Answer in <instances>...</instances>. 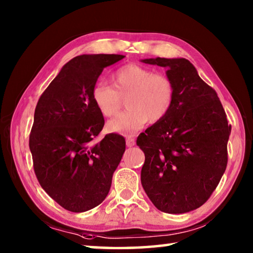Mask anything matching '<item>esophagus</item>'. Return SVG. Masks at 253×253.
Here are the masks:
<instances>
[{
	"instance_id": "34e87169",
	"label": "esophagus",
	"mask_w": 253,
	"mask_h": 253,
	"mask_svg": "<svg viewBox=\"0 0 253 253\" xmlns=\"http://www.w3.org/2000/svg\"><path fill=\"white\" fill-rule=\"evenodd\" d=\"M126 145L128 147H131L135 145V138L133 137V136H128L127 139H126Z\"/></svg>"
}]
</instances>
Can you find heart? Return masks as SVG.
<instances>
[{"label": "heart", "instance_id": "obj_1", "mask_svg": "<svg viewBox=\"0 0 253 253\" xmlns=\"http://www.w3.org/2000/svg\"><path fill=\"white\" fill-rule=\"evenodd\" d=\"M112 85L99 80L92 86L91 98L98 111L112 117L119 111L123 98L128 109L107 124V129L124 135L134 134L151 119L156 123L169 114L174 103L172 79L137 64H128L111 75Z\"/></svg>", "mask_w": 253, "mask_h": 253}]
</instances>
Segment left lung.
<instances>
[{"label":"left lung","instance_id":"8db88e82","mask_svg":"<svg viewBox=\"0 0 253 253\" xmlns=\"http://www.w3.org/2000/svg\"><path fill=\"white\" fill-rule=\"evenodd\" d=\"M142 62L168 67L175 86L169 114L137 137L145 154L142 186L158 210L187 213L207 202L225 172L231 125L216 91L188 59Z\"/></svg>","mask_w":253,"mask_h":253}]
</instances>
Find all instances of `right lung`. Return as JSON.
<instances>
[{"label": "right lung", "mask_w": 253, "mask_h": 253, "mask_svg": "<svg viewBox=\"0 0 253 253\" xmlns=\"http://www.w3.org/2000/svg\"><path fill=\"white\" fill-rule=\"evenodd\" d=\"M124 55L76 56L42 92L29 136L34 170L40 186L66 211L82 213L100 205L126 148L118 134L94 138L105 125L91 98L105 67Z\"/></svg>", "instance_id": "right-lung-1"}]
</instances>
